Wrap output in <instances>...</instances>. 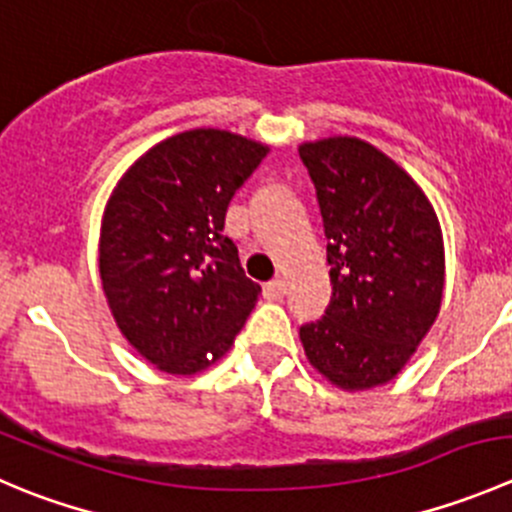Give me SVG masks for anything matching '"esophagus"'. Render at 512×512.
I'll return each instance as SVG.
<instances>
[{
  "label": "esophagus",
  "mask_w": 512,
  "mask_h": 512,
  "mask_svg": "<svg viewBox=\"0 0 512 512\" xmlns=\"http://www.w3.org/2000/svg\"><path fill=\"white\" fill-rule=\"evenodd\" d=\"M265 290H267V295H270V297H285L287 280H285V277H275L272 282H267Z\"/></svg>",
  "instance_id": "34e87169"
}]
</instances>
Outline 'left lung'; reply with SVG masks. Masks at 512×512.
<instances>
[{
	"instance_id": "8db88e82",
	"label": "left lung",
	"mask_w": 512,
	"mask_h": 512,
	"mask_svg": "<svg viewBox=\"0 0 512 512\" xmlns=\"http://www.w3.org/2000/svg\"><path fill=\"white\" fill-rule=\"evenodd\" d=\"M327 237L332 297L300 327L310 365L347 393L408 365L440 312L443 230L418 182L357 137L302 142Z\"/></svg>"
}]
</instances>
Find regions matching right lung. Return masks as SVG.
<instances>
[{"label": "right lung", "mask_w": 512, "mask_h": 512, "mask_svg": "<svg viewBox=\"0 0 512 512\" xmlns=\"http://www.w3.org/2000/svg\"><path fill=\"white\" fill-rule=\"evenodd\" d=\"M267 152L235 132L187 130L150 147L109 195L104 297L124 340L167 375H197L227 355L260 297L222 230Z\"/></svg>", "instance_id": "right-lung-1"}]
</instances>
